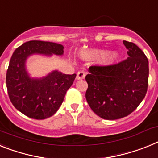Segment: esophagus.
<instances>
[{"mask_svg":"<svg viewBox=\"0 0 158 158\" xmlns=\"http://www.w3.org/2000/svg\"><path fill=\"white\" fill-rule=\"evenodd\" d=\"M85 72L84 71H79V72L77 73V80H82V79H84L85 77Z\"/></svg>","mask_w":158,"mask_h":158,"instance_id":"obj_1","label":"esophagus"}]
</instances>
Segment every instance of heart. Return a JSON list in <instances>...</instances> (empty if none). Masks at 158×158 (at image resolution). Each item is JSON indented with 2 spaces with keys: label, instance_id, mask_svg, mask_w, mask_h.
Instances as JSON below:
<instances>
[{
  "label": "heart",
  "instance_id": "obj_1",
  "mask_svg": "<svg viewBox=\"0 0 158 158\" xmlns=\"http://www.w3.org/2000/svg\"><path fill=\"white\" fill-rule=\"evenodd\" d=\"M80 55L82 59L87 60H94L101 58L99 63L102 66H110L115 64L121 58L119 52H112L108 53L106 50L99 48H89L81 50Z\"/></svg>",
  "mask_w": 158,
  "mask_h": 158
}]
</instances>
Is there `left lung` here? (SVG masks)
I'll return each instance as SVG.
<instances>
[{
    "mask_svg": "<svg viewBox=\"0 0 158 158\" xmlns=\"http://www.w3.org/2000/svg\"><path fill=\"white\" fill-rule=\"evenodd\" d=\"M128 58L110 66H91L85 77L89 106L100 118L116 120L137 109L148 88L149 61L134 43L123 40Z\"/></svg>",
    "mask_w": 158,
    "mask_h": 158,
    "instance_id": "1",
    "label": "left lung"
}]
</instances>
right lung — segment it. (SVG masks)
I'll use <instances>...</instances> for the list:
<instances>
[{
    "mask_svg": "<svg viewBox=\"0 0 158 158\" xmlns=\"http://www.w3.org/2000/svg\"><path fill=\"white\" fill-rule=\"evenodd\" d=\"M62 44L49 41L30 40L13 52L6 74V85L10 101L17 110L33 119L48 118L56 113L71 87L76 74H64L52 70L45 76L32 77L27 60L33 55L62 56Z\"/></svg>",
    "mask_w": 158,
    "mask_h": 158,
    "instance_id": "1",
    "label": "right lung"
}]
</instances>
